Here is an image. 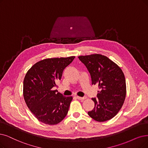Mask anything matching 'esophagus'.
<instances>
[{"label":"esophagus","instance_id":"obj_1","mask_svg":"<svg viewBox=\"0 0 148 148\" xmlns=\"http://www.w3.org/2000/svg\"><path fill=\"white\" fill-rule=\"evenodd\" d=\"M76 98L78 99H81V100H82V99H85V98H84V97H78V96L76 97Z\"/></svg>","mask_w":148,"mask_h":148}]
</instances>
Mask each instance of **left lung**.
<instances>
[{"mask_svg":"<svg viewBox=\"0 0 148 148\" xmlns=\"http://www.w3.org/2000/svg\"><path fill=\"white\" fill-rule=\"evenodd\" d=\"M89 72L92 84L98 87L97 98L92 99L95 107L88 115L95 121L103 122L114 118L125 100L126 85L120 67L107 56L93 54L78 56Z\"/></svg>","mask_w":148,"mask_h":148,"instance_id":"left-lung-1","label":"left lung"}]
</instances>
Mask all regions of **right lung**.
<instances>
[{
	"label": "right lung",
	"instance_id": "add662e5",
	"mask_svg": "<svg viewBox=\"0 0 148 148\" xmlns=\"http://www.w3.org/2000/svg\"><path fill=\"white\" fill-rule=\"evenodd\" d=\"M75 58L45 59L34 64L25 76L23 98L32 114L43 123L56 125L68 113L72 97H64L53 88Z\"/></svg>",
	"mask_w": 148,
	"mask_h": 148
}]
</instances>
